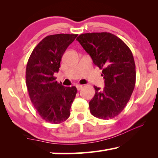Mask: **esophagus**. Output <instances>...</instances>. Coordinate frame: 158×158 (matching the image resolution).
<instances>
[{"instance_id": "34e87169", "label": "esophagus", "mask_w": 158, "mask_h": 158, "mask_svg": "<svg viewBox=\"0 0 158 158\" xmlns=\"http://www.w3.org/2000/svg\"><path fill=\"white\" fill-rule=\"evenodd\" d=\"M76 88H77V90H80L82 89V88H83V85H76Z\"/></svg>"}]
</instances>
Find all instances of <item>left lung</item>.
<instances>
[{"label":"left lung","mask_w":158,"mask_h":158,"mask_svg":"<svg viewBox=\"0 0 158 158\" xmlns=\"http://www.w3.org/2000/svg\"><path fill=\"white\" fill-rule=\"evenodd\" d=\"M102 70L105 87L94 86L95 95L89 102L90 114L100 119L118 115L130 99L136 83L135 63L129 47L108 32L82 34L76 39Z\"/></svg>","instance_id":"obj_1"}]
</instances>
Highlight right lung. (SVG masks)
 Segmentation results:
<instances>
[{"instance_id": "1", "label": "right lung", "mask_w": 158, "mask_h": 158, "mask_svg": "<svg viewBox=\"0 0 158 158\" xmlns=\"http://www.w3.org/2000/svg\"><path fill=\"white\" fill-rule=\"evenodd\" d=\"M77 36H47L35 47L28 60L26 83L30 99L41 117L51 124H60L68 119L77 94L75 86L64 87L54 76L59 71L64 52Z\"/></svg>"}]
</instances>
